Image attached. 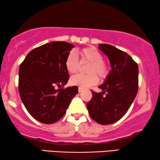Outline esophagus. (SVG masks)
Wrapping results in <instances>:
<instances>
[{
	"instance_id": "obj_1",
	"label": "esophagus",
	"mask_w": 160,
	"mask_h": 160,
	"mask_svg": "<svg viewBox=\"0 0 160 160\" xmlns=\"http://www.w3.org/2000/svg\"><path fill=\"white\" fill-rule=\"evenodd\" d=\"M78 92H82L84 91V89L82 88V87H78Z\"/></svg>"
}]
</instances>
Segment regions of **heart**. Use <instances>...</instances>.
Returning a JSON list of instances; mask_svg holds the SVG:
<instances>
[{
  "instance_id": "obj_1",
  "label": "heart",
  "mask_w": 160,
  "mask_h": 160,
  "mask_svg": "<svg viewBox=\"0 0 160 160\" xmlns=\"http://www.w3.org/2000/svg\"><path fill=\"white\" fill-rule=\"evenodd\" d=\"M80 56V62H89L86 68L88 73L85 75L78 74L73 76L70 79V82L73 86L82 88H88L98 83L99 76L101 79L108 77L110 73V65L102 58L100 52L93 47H86L78 51ZM65 66L66 71L71 74L77 73L79 70L80 63L78 59L73 52H70L65 60Z\"/></svg>"
}]
</instances>
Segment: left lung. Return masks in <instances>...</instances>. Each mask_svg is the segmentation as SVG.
Here are the masks:
<instances>
[{
	"instance_id": "obj_1",
	"label": "left lung",
	"mask_w": 160,
	"mask_h": 160,
	"mask_svg": "<svg viewBox=\"0 0 160 160\" xmlns=\"http://www.w3.org/2000/svg\"><path fill=\"white\" fill-rule=\"evenodd\" d=\"M99 49L110 60L111 71L103 84L102 92L92 91V98L87 105L92 119L100 124L119 121L130 108L138 90V66L131 57L109 44Z\"/></svg>"
}]
</instances>
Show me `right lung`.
<instances>
[{"instance_id":"1","label":"right lung","mask_w":160,"mask_h":160,"mask_svg":"<svg viewBox=\"0 0 160 160\" xmlns=\"http://www.w3.org/2000/svg\"><path fill=\"white\" fill-rule=\"evenodd\" d=\"M73 47L65 41L46 43L30 51L19 65V95L28 113L37 121L58 122L78 92L76 86L64 88L69 79L65 60Z\"/></svg>"}]
</instances>
